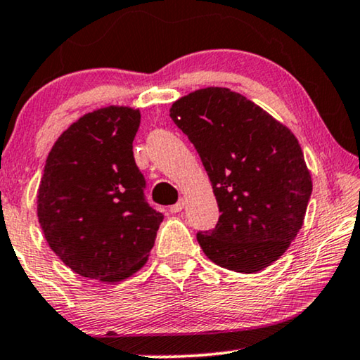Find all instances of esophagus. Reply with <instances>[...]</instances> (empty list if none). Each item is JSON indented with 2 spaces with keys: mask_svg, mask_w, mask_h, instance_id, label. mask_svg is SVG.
Returning a JSON list of instances; mask_svg holds the SVG:
<instances>
[{
  "mask_svg": "<svg viewBox=\"0 0 360 360\" xmlns=\"http://www.w3.org/2000/svg\"><path fill=\"white\" fill-rule=\"evenodd\" d=\"M185 203H186V201H185L184 198H181V200L179 201V203L172 205V206H170V213H174V214H175V213H180V211L185 208Z\"/></svg>",
  "mask_w": 360,
  "mask_h": 360,
  "instance_id": "1",
  "label": "esophagus"
}]
</instances>
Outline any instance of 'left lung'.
I'll list each match as a JSON object with an SVG mask.
<instances>
[{
  "instance_id": "obj_1",
  "label": "left lung",
  "mask_w": 360,
  "mask_h": 360,
  "mask_svg": "<svg viewBox=\"0 0 360 360\" xmlns=\"http://www.w3.org/2000/svg\"><path fill=\"white\" fill-rule=\"evenodd\" d=\"M170 117L198 150L219 206L196 239L216 265L255 274L287 252L302 229L313 184L292 131L229 88L181 96Z\"/></svg>"
}]
</instances>
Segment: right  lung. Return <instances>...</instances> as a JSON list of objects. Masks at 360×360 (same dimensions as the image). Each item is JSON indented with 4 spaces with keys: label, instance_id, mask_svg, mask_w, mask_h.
<instances>
[{
    "label": "right lung",
    "instance_id": "1",
    "mask_svg": "<svg viewBox=\"0 0 360 360\" xmlns=\"http://www.w3.org/2000/svg\"><path fill=\"white\" fill-rule=\"evenodd\" d=\"M141 111L105 106L83 115L49 152L37 219L49 248L82 277L116 283L144 267L164 214L144 200L132 141Z\"/></svg>",
    "mask_w": 360,
    "mask_h": 360
}]
</instances>
